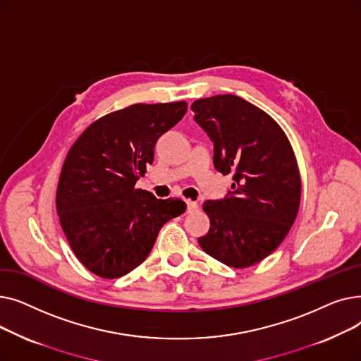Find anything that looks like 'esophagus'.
Instances as JSON below:
<instances>
[{"instance_id":"esophagus-1","label":"esophagus","mask_w":361,"mask_h":361,"mask_svg":"<svg viewBox=\"0 0 361 361\" xmlns=\"http://www.w3.org/2000/svg\"><path fill=\"white\" fill-rule=\"evenodd\" d=\"M197 209H199V204H197L196 202L187 200V212H188V214H193V212H196Z\"/></svg>"}]
</instances>
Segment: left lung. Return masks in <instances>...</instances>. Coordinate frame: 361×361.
<instances>
[{
    "label": "left lung",
    "instance_id": "obj_1",
    "mask_svg": "<svg viewBox=\"0 0 361 361\" xmlns=\"http://www.w3.org/2000/svg\"><path fill=\"white\" fill-rule=\"evenodd\" d=\"M196 123L214 142V165L233 174V192L206 200L211 228L200 247L231 268L269 256L295 221L301 180L286 133L267 112L235 94L193 102Z\"/></svg>",
    "mask_w": 361,
    "mask_h": 361
}]
</instances>
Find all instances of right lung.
I'll return each instance as SVG.
<instances>
[{
  "label": "right lung",
  "mask_w": 361,
  "mask_h": 361,
  "mask_svg": "<svg viewBox=\"0 0 361 361\" xmlns=\"http://www.w3.org/2000/svg\"><path fill=\"white\" fill-rule=\"evenodd\" d=\"M187 111L184 101L135 104L90 124L74 142L56 188V212L71 250L101 278L127 275L149 256L162 225L185 203L136 188L157 140Z\"/></svg>",
  "instance_id": "obj_1"
}]
</instances>
